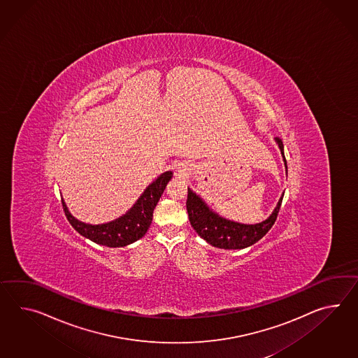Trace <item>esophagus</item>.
<instances>
[{
	"label": "esophagus",
	"mask_w": 358,
	"mask_h": 358,
	"mask_svg": "<svg viewBox=\"0 0 358 358\" xmlns=\"http://www.w3.org/2000/svg\"><path fill=\"white\" fill-rule=\"evenodd\" d=\"M178 172H181V173H182V171H178Z\"/></svg>",
	"instance_id": "1"
}]
</instances>
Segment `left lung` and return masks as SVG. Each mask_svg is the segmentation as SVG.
<instances>
[{"label":"left lung","mask_w":358,"mask_h":358,"mask_svg":"<svg viewBox=\"0 0 358 358\" xmlns=\"http://www.w3.org/2000/svg\"><path fill=\"white\" fill-rule=\"evenodd\" d=\"M275 141L278 143L287 172V162L285 157L283 143L278 137ZM283 195L285 192L279 198L277 207L271 212V216L264 220L262 222L253 225L241 224L218 216L217 213L210 210L207 203L203 201L199 195L192 192V189H187L186 208L192 227L198 233V236L203 238L207 243L224 250H243L245 247H250L259 242L262 236L271 230L278 216Z\"/></svg>","instance_id":"obj_1"}]
</instances>
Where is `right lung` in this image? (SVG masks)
<instances>
[{"label":"right lung","mask_w":358,"mask_h":358,"mask_svg":"<svg viewBox=\"0 0 358 358\" xmlns=\"http://www.w3.org/2000/svg\"><path fill=\"white\" fill-rule=\"evenodd\" d=\"M172 176L173 173L171 171L162 173L154 182L148 185L131 210L107 224L90 225L81 222L71 215L66 203L62 199L64 215L78 233L94 243L107 247H125L146 234L152 221V212Z\"/></svg>","instance_id":"right-lung-1"}]
</instances>
